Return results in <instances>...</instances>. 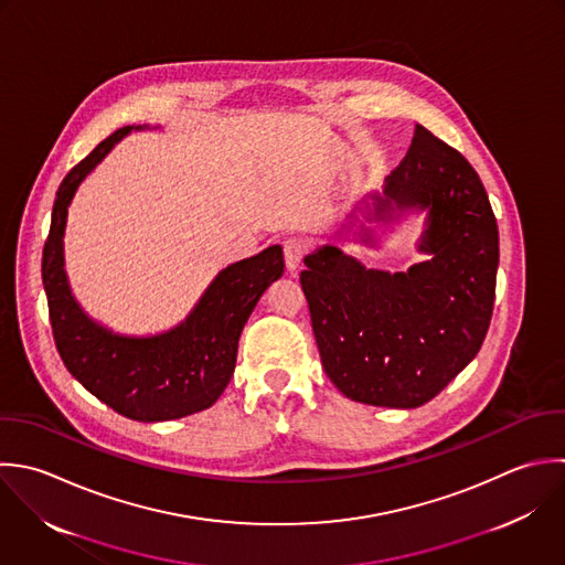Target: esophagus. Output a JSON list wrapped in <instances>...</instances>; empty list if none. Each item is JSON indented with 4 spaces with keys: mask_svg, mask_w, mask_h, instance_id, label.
Returning <instances> with one entry per match:
<instances>
[{
    "mask_svg": "<svg viewBox=\"0 0 565 565\" xmlns=\"http://www.w3.org/2000/svg\"><path fill=\"white\" fill-rule=\"evenodd\" d=\"M306 250H308V244H306V239H301V237H288V239L284 242V257H286L288 270H297V268H299V264H301Z\"/></svg>",
    "mask_w": 565,
    "mask_h": 565,
    "instance_id": "1",
    "label": "esophagus"
}]
</instances>
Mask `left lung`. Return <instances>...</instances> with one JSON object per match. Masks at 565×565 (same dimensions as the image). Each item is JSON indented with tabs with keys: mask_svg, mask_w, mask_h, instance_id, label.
Returning <instances> with one entry per match:
<instances>
[{
	"mask_svg": "<svg viewBox=\"0 0 565 565\" xmlns=\"http://www.w3.org/2000/svg\"><path fill=\"white\" fill-rule=\"evenodd\" d=\"M429 209L407 273L367 270L326 246L306 257L301 288L330 381L352 401L412 409L438 396L480 352L495 301L498 222L478 171L423 125L376 198Z\"/></svg>",
	"mask_w": 565,
	"mask_h": 565,
	"instance_id": "1",
	"label": "left lung"
}]
</instances>
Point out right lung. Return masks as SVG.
I'll list each match as a JSON object with an SVG mask.
<instances>
[{"mask_svg": "<svg viewBox=\"0 0 565 565\" xmlns=\"http://www.w3.org/2000/svg\"><path fill=\"white\" fill-rule=\"evenodd\" d=\"M131 129H116L58 184L41 277L54 345L67 372L116 414L160 423L209 409L222 396L235 370L244 323L264 290L284 275V250L270 246L224 268L189 319L171 332L129 339L92 323L72 299L63 270L67 204L78 182Z\"/></svg>", "mask_w": 565, "mask_h": 565, "instance_id": "1", "label": "right lung"}]
</instances>
